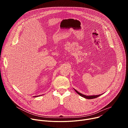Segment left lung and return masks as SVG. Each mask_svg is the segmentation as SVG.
I'll list each match as a JSON object with an SVG mask.
<instances>
[{"label": "left lung", "mask_w": 128, "mask_h": 128, "mask_svg": "<svg viewBox=\"0 0 128 128\" xmlns=\"http://www.w3.org/2000/svg\"><path fill=\"white\" fill-rule=\"evenodd\" d=\"M74 90H76V92L78 94V95H80V96H82V97H84V98H86V99H94V98H97V97H98L99 96H100L101 95H95V96H86V95H83V94H82L81 93H79L78 92V91L76 90L75 89H74Z\"/></svg>", "instance_id": "obj_1"}]
</instances>
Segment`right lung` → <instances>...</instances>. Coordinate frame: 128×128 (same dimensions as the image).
<instances>
[{
    "label": "right lung",
    "mask_w": 128,
    "mask_h": 128,
    "mask_svg": "<svg viewBox=\"0 0 128 128\" xmlns=\"http://www.w3.org/2000/svg\"><path fill=\"white\" fill-rule=\"evenodd\" d=\"M35 97H36V96H35Z\"/></svg>",
    "instance_id": "obj_1"
}]
</instances>
